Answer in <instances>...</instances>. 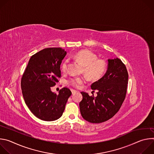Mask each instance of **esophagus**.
<instances>
[{
  "mask_svg": "<svg viewBox=\"0 0 154 154\" xmlns=\"http://www.w3.org/2000/svg\"><path fill=\"white\" fill-rule=\"evenodd\" d=\"M71 92H72V94H75V93H77V91L76 90H71Z\"/></svg>",
  "mask_w": 154,
  "mask_h": 154,
  "instance_id": "esophagus-1",
  "label": "esophagus"
}]
</instances>
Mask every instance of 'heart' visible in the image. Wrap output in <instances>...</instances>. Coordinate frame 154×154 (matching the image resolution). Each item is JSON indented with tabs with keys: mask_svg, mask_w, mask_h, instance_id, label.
Wrapping results in <instances>:
<instances>
[{
	"mask_svg": "<svg viewBox=\"0 0 154 154\" xmlns=\"http://www.w3.org/2000/svg\"><path fill=\"white\" fill-rule=\"evenodd\" d=\"M72 57L83 66V71L90 79H99L106 69V62L103 60L97 59L96 55L88 50L80 51ZM68 65V60H64L61 65L63 72L67 71ZM85 82V79L82 77H74L68 81L69 84L75 88H79Z\"/></svg>",
	"mask_w": 154,
	"mask_h": 154,
	"instance_id": "1",
	"label": "heart"
}]
</instances>
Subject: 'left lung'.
Returning a JSON list of instances; mask_svg holds the SVG:
<instances>
[{
  "instance_id": "1",
  "label": "left lung",
  "mask_w": 154,
  "mask_h": 154,
  "mask_svg": "<svg viewBox=\"0 0 154 154\" xmlns=\"http://www.w3.org/2000/svg\"><path fill=\"white\" fill-rule=\"evenodd\" d=\"M128 75L125 66L118 58L108 59L104 75L91 85L97 96L81 92L80 113L91 123H101L112 118L119 111L127 93Z\"/></svg>"
}]
</instances>
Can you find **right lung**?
<instances>
[{
	"mask_svg": "<svg viewBox=\"0 0 154 154\" xmlns=\"http://www.w3.org/2000/svg\"><path fill=\"white\" fill-rule=\"evenodd\" d=\"M67 52L60 48L44 49L31 57L21 79L25 102L32 113L45 121L59 119L72 93L63 88L58 94L51 87L61 77L60 65Z\"/></svg>",
	"mask_w": 154,
	"mask_h": 154,
	"instance_id": "add662e5",
	"label": "right lung"
}]
</instances>
